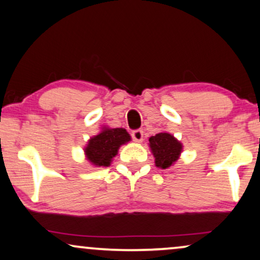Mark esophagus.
I'll list each match as a JSON object with an SVG mask.
<instances>
[{
  "label": "esophagus",
  "instance_id": "esophagus-1",
  "mask_svg": "<svg viewBox=\"0 0 260 260\" xmlns=\"http://www.w3.org/2000/svg\"><path fill=\"white\" fill-rule=\"evenodd\" d=\"M132 138L136 143H141L144 140V132L141 129H136L132 132Z\"/></svg>",
  "mask_w": 260,
  "mask_h": 260
}]
</instances>
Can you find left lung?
<instances>
[{
  "label": "left lung",
  "instance_id": "8db88e82",
  "mask_svg": "<svg viewBox=\"0 0 260 260\" xmlns=\"http://www.w3.org/2000/svg\"><path fill=\"white\" fill-rule=\"evenodd\" d=\"M148 141H150V148L157 168H170L178 160L182 153L183 145L170 133H158L151 137Z\"/></svg>",
  "mask_w": 260,
  "mask_h": 260
}]
</instances>
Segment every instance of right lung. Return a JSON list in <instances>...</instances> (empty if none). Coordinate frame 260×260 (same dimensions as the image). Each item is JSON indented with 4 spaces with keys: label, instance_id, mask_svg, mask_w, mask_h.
Listing matches in <instances>:
<instances>
[{
    "label": "right lung",
    "instance_id": "1",
    "mask_svg": "<svg viewBox=\"0 0 260 260\" xmlns=\"http://www.w3.org/2000/svg\"><path fill=\"white\" fill-rule=\"evenodd\" d=\"M131 141L124 128L103 127L98 136L90 138L84 147L86 159L94 166H109L121 145Z\"/></svg>",
    "mask_w": 260,
    "mask_h": 260
}]
</instances>
